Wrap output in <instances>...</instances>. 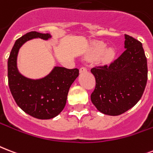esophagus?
I'll return each mask as SVG.
<instances>
[{
    "instance_id": "esophagus-1",
    "label": "esophagus",
    "mask_w": 153,
    "mask_h": 153,
    "mask_svg": "<svg viewBox=\"0 0 153 153\" xmlns=\"http://www.w3.org/2000/svg\"><path fill=\"white\" fill-rule=\"evenodd\" d=\"M79 72H80V74L87 72V68H86V67H81L80 70H79Z\"/></svg>"
}]
</instances>
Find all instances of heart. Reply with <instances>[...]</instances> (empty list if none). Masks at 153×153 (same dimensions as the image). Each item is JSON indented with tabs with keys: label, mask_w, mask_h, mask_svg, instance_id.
<instances>
[{
	"label": "heart",
	"mask_w": 153,
	"mask_h": 153,
	"mask_svg": "<svg viewBox=\"0 0 153 153\" xmlns=\"http://www.w3.org/2000/svg\"><path fill=\"white\" fill-rule=\"evenodd\" d=\"M107 50H108V45H106L105 43L95 42L92 45L88 56L91 58H96L98 57L102 56L107 51ZM107 55H108V57H110L111 55V53L108 52Z\"/></svg>",
	"instance_id": "b5f03b06"
}]
</instances>
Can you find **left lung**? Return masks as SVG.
I'll return each mask as SVG.
<instances>
[{
	"mask_svg": "<svg viewBox=\"0 0 153 153\" xmlns=\"http://www.w3.org/2000/svg\"><path fill=\"white\" fill-rule=\"evenodd\" d=\"M124 36L125 51L111 63L91 70L95 78L91 100L105 115H119L129 110L140 100L146 87L148 66L141 42Z\"/></svg>",
	"mask_w": 153,
	"mask_h": 153,
	"instance_id": "1",
	"label": "left lung"
}]
</instances>
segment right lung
<instances>
[{"label":"right lung","mask_w":153,"mask_h":153,"mask_svg":"<svg viewBox=\"0 0 153 153\" xmlns=\"http://www.w3.org/2000/svg\"><path fill=\"white\" fill-rule=\"evenodd\" d=\"M34 38L49 40L50 33L32 31L18 38L8 59V79L11 94L19 108L34 118L50 120L65 108L69 89L79 76V69L54 66L51 73L38 79L22 75L17 69V55L26 42Z\"/></svg>","instance_id":"add662e5"}]
</instances>
